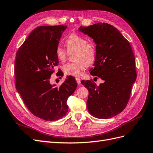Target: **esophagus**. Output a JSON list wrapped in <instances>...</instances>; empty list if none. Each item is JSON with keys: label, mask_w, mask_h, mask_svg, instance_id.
Here are the masks:
<instances>
[{"label": "esophagus", "mask_w": 153, "mask_h": 153, "mask_svg": "<svg viewBox=\"0 0 153 153\" xmlns=\"http://www.w3.org/2000/svg\"><path fill=\"white\" fill-rule=\"evenodd\" d=\"M76 82H77V84H80V83H81V80L79 78H76Z\"/></svg>", "instance_id": "obj_1"}]
</instances>
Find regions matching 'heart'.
Masks as SVG:
<instances>
[{
	"label": "heart",
	"instance_id": "1",
	"mask_svg": "<svg viewBox=\"0 0 153 153\" xmlns=\"http://www.w3.org/2000/svg\"><path fill=\"white\" fill-rule=\"evenodd\" d=\"M65 46L67 50L61 46H57L55 50V56L59 61L64 62L67 59L68 53H74L73 55L74 62L63 65L62 71L66 75L80 76L85 68L91 66L95 61L96 53L94 45L87 43V39L83 36L71 33L66 38Z\"/></svg>",
	"mask_w": 153,
	"mask_h": 153
}]
</instances>
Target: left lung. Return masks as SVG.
Returning a JSON list of instances; mask_svg holds the SVG:
<instances>
[{"instance_id": "8db88e82", "label": "left lung", "mask_w": 153, "mask_h": 153, "mask_svg": "<svg viewBox=\"0 0 153 153\" xmlns=\"http://www.w3.org/2000/svg\"><path fill=\"white\" fill-rule=\"evenodd\" d=\"M78 30L89 36L96 45L90 74L103 80L98 86L92 80L81 82L89 91L88 111L96 118H112L126 108L137 78L131 47L121 32L107 23L81 26Z\"/></svg>"}]
</instances>
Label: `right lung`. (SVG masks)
<instances>
[{
	"label": "right lung",
	"instance_id": "1",
	"mask_svg": "<svg viewBox=\"0 0 153 153\" xmlns=\"http://www.w3.org/2000/svg\"><path fill=\"white\" fill-rule=\"evenodd\" d=\"M66 25L39 26L31 32L16 54L15 85L30 112L45 121H57L68 111L67 100L75 91V78L60 87L50 84L59 64L55 50Z\"/></svg>",
	"mask_w": 153,
	"mask_h": 153
}]
</instances>
